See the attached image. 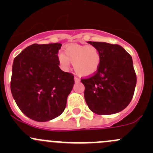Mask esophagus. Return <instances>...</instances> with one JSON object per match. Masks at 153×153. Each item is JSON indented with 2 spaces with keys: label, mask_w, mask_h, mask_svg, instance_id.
<instances>
[{
  "label": "esophagus",
  "mask_w": 153,
  "mask_h": 153,
  "mask_svg": "<svg viewBox=\"0 0 153 153\" xmlns=\"http://www.w3.org/2000/svg\"><path fill=\"white\" fill-rule=\"evenodd\" d=\"M74 79H75V82H78V81H80V79L78 78V77H75V78H74Z\"/></svg>",
  "instance_id": "obj_1"
}]
</instances>
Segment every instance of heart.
I'll return each instance as SVG.
<instances>
[{"label":"heart","instance_id":"obj_1","mask_svg":"<svg viewBox=\"0 0 153 153\" xmlns=\"http://www.w3.org/2000/svg\"><path fill=\"white\" fill-rule=\"evenodd\" d=\"M59 60L64 67L73 64L75 72L86 77L97 72L101 61L99 49L95 46L72 44L66 47L64 54H60Z\"/></svg>","mask_w":153,"mask_h":153}]
</instances>
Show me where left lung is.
<instances>
[{
  "label": "left lung",
  "mask_w": 153,
  "mask_h": 153,
  "mask_svg": "<svg viewBox=\"0 0 153 153\" xmlns=\"http://www.w3.org/2000/svg\"><path fill=\"white\" fill-rule=\"evenodd\" d=\"M88 43L99 49L101 61L95 73L81 78L86 104L98 115L121 112L130 103L136 85L132 57L118 44Z\"/></svg>",
  "instance_id": "8db88e82"
}]
</instances>
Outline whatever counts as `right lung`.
<instances>
[{
	"mask_svg": "<svg viewBox=\"0 0 153 153\" xmlns=\"http://www.w3.org/2000/svg\"><path fill=\"white\" fill-rule=\"evenodd\" d=\"M61 46L34 44L14 59L12 95L21 112L34 121L44 122L59 116L75 84L74 75L58 67Z\"/></svg>",
	"mask_w": 153,
	"mask_h": 153,
	"instance_id": "add662e5",
	"label": "right lung"
}]
</instances>
